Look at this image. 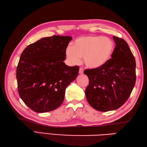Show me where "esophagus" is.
Returning <instances> with one entry per match:
<instances>
[{"mask_svg":"<svg viewBox=\"0 0 147 147\" xmlns=\"http://www.w3.org/2000/svg\"><path fill=\"white\" fill-rule=\"evenodd\" d=\"M79 73L80 74H83V68H82V67H80V69H79Z\"/></svg>","mask_w":147,"mask_h":147,"instance_id":"34e87169","label":"esophagus"}]
</instances>
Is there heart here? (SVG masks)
I'll list each match as a JSON object with an SVG mask.
<instances>
[{
    "instance_id": "obj_1",
    "label": "heart",
    "mask_w": 147,
    "mask_h": 147,
    "mask_svg": "<svg viewBox=\"0 0 147 147\" xmlns=\"http://www.w3.org/2000/svg\"><path fill=\"white\" fill-rule=\"evenodd\" d=\"M114 43L107 37L89 35L75 40L73 47H68L65 55L72 64H78L84 58L87 67L100 68L108 63L114 51Z\"/></svg>"
}]
</instances>
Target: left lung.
Returning a JSON list of instances; mask_svg holds the SVG:
<instances>
[{"instance_id": "1", "label": "left lung", "mask_w": 147, "mask_h": 147, "mask_svg": "<svg viewBox=\"0 0 147 147\" xmlns=\"http://www.w3.org/2000/svg\"><path fill=\"white\" fill-rule=\"evenodd\" d=\"M115 47L104 66L84 71L89 78L85 90L93 108L107 112L121 107L131 93L136 82V62L125 40L113 36Z\"/></svg>"}]
</instances>
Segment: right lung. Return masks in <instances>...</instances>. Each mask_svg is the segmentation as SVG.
Listing matches in <instances>:
<instances>
[{"label":"right lung","instance_id":"right-lung-1","mask_svg":"<svg viewBox=\"0 0 147 147\" xmlns=\"http://www.w3.org/2000/svg\"><path fill=\"white\" fill-rule=\"evenodd\" d=\"M71 40V36L45 37L22 52L16 71L18 93L33 111L43 113L57 109L66 87L78 76L79 67L64 62Z\"/></svg>","mask_w":147,"mask_h":147}]
</instances>
